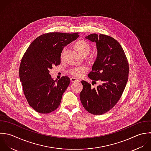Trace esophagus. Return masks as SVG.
Returning a JSON list of instances; mask_svg holds the SVG:
<instances>
[{
  "label": "esophagus",
  "mask_w": 151,
  "mask_h": 151,
  "mask_svg": "<svg viewBox=\"0 0 151 151\" xmlns=\"http://www.w3.org/2000/svg\"><path fill=\"white\" fill-rule=\"evenodd\" d=\"M70 81L72 82H79V80H78L77 79L75 78H70Z\"/></svg>",
  "instance_id": "34e87169"
}]
</instances>
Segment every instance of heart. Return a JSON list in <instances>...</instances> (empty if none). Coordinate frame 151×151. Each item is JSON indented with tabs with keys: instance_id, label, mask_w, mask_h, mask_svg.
I'll use <instances>...</instances> for the list:
<instances>
[{
	"instance_id": "1",
	"label": "heart",
	"mask_w": 151,
	"mask_h": 151,
	"mask_svg": "<svg viewBox=\"0 0 151 151\" xmlns=\"http://www.w3.org/2000/svg\"><path fill=\"white\" fill-rule=\"evenodd\" d=\"M75 47L79 53L82 56H86L88 55H89L91 50V47L90 45L84 40L78 41L75 43ZM64 52L65 49L62 53V58L63 56ZM87 69L88 68L85 66H75L71 68V69L70 70V73L76 78H80L83 75V74L86 71Z\"/></svg>"
}]
</instances>
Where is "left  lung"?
<instances>
[{
	"instance_id": "1",
	"label": "left lung",
	"mask_w": 151,
	"mask_h": 151,
	"mask_svg": "<svg viewBox=\"0 0 151 151\" xmlns=\"http://www.w3.org/2000/svg\"><path fill=\"white\" fill-rule=\"evenodd\" d=\"M96 45V60L88 77L101 81L96 88L85 81L80 93L84 108L93 115H102L112 109L121 98L128 79L129 65L125 52L113 37L96 33L85 37Z\"/></svg>"
}]
</instances>
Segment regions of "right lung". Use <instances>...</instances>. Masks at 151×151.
I'll return each instance as SVG.
<instances>
[{"label": "right lung", "instance_id": "1", "mask_svg": "<svg viewBox=\"0 0 151 151\" xmlns=\"http://www.w3.org/2000/svg\"><path fill=\"white\" fill-rule=\"evenodd\" d=\"M78 33L53 32L36 38L24 53L19 67V78L29 105L40 114H49L60 105L70 83L68 76L54 81L49 74L60 63L65 46L79 37Z\"/></svg>", "mask_w": 151, "mask_h": 151}]
</instances>
